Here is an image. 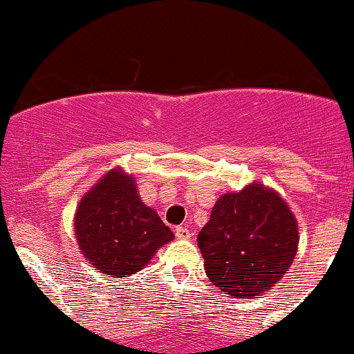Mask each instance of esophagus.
<instances>
[{"label": "esophagus", "instance_id": "1", "mask_svg": "<svg viewBox=\"0 0 354 354\" xmlns=\"http://www.w3.org/2000/svg\"><path fill=\"white\" fill-rule=\"evenodd\" d=\"M176 238L178 239H189L191 238V231L186 228V226H178L176 230Z\"/></svg>", "mask_w": 354, "mask_h": 354}]
</instances>
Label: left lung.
I'll return each mask as SVG.
<instances>
[{
    "mask_svg": "<svg viewBox=\"0 0 354 354\" xmlns=\"http://www.w3.org/2000/svg\"><path fill=\"white\" fill-rule=\"evenodd\" d=\"M298 221L278 191L253 181L214 203L198 234L209 281L233 298H258L288 273Z\"/></svg>",
    "mask_w": 354,
    "mask_h": 354,
    "instance_id": "obj_1",
    "label": "left lung"
}]
</instances>
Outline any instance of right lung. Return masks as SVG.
Segmentation results:
<instances>
[{
	"mask_svg": "<svg viewBox=\"0 0 354 354\" xmlns=\"http://www.w3.org/2000/svg\"><path fill=\"white\" fill-rule=\"evenodd\" d=\"M75 234L89 265L111 278L141 271L173 241V231L141 201L133 174L113 168L81 198L75 213Z\"/></svg>",
	"mask_w": 354,
	"mask_h": 354,
	"instance_id": "add662e5",
	"label": "right lung"
}]
</instances>
